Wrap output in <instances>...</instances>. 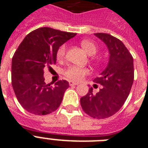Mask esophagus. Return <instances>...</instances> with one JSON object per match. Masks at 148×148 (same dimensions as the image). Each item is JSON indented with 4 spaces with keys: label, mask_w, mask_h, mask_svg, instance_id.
<instances>
[{
    "label": "esophagus",
    "mask_w": 148,
    "mask_h": 148,
    "mask_svg": "<svg viewBox=\"0 0 148 148\" xmlns=\"http://www.w3.org/2000/svg\"><path fill=\"white\" fill-rule=\"evenodd\" d=\"M69 85H70V86H73V85H79V83L73 81H69Z\"/></svg>",
    "instance_id": "34e87169"
}]
</instances>
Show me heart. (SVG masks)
Returning <instances> with one entry per match:
<instances>
[{
    "label": "heart",
    "mask_w": 148,
    "mask_h": 148,
    "mask_svg": "<svg viewBox=\"0 0 148 148\" xmlns=\"http://www.w3.org/2000/svg\"><path fill=\"white\" fill-rule=\"evenodd\" d=\"M81 46L83 49L88 55H94L97 53V45L94 43L93 41H90V40H82L81 41ZM66 50V47L65 45H62L59 47V49L57 50V57L58 60H62L65 56ZM89 73V70L87 68H82V67L75 66H72L67 68L65 70L66 76L70 80L73 81L79 82L82 80L86 75H88Z\"/></svg>",
    "instance_id": "b5f03b06"
}]
</instances>
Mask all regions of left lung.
Returning <instances> with one entry per match:
<instances>
[{
	"label": "left lung",
	"instance_id": "left-lung-1",
	"mask_svg": "<svg viewBox=\"0 0 148 148\" xmlns=\"http://www.w3.org/2000/svg\"><path fill=\"white\" fill-rule=\"evenodd\" d=\"M95 35L107 45L109 61L100 76L93 80L103 88L97 94L90 88L87 95L81 97L80 103L90 116L105 119L118 112L126 101L134 81V63L132 56L119 39L106 33Z\"/></svg>",
	"mask_w": 148,
	"mask_h": 148
}]
</instances>
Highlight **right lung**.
<instances>
[{
    "label": "right lung",
    "instance_id": "add662e5",
    "mask_svg": "<svg viewBox=\"0 0 148 148\" xmlns=\"http://www.w3.org/2000/svg\"><path fill=\"white\" fill-rule=\"evenodd\" d=\"M76 33L39 28L28 34L12 59V86L22 107L35 115H47L60 107L69 82L60 80L51 86L44 70L56 63L57 50Z\"/></svg>",
    "mask_w": 148,
    "mask_h": 148
}]
</instances>
